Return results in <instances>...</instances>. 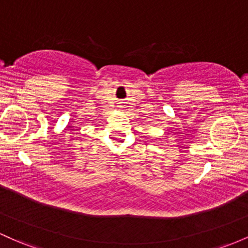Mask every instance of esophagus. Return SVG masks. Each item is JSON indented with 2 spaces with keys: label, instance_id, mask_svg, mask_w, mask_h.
I'll return each instance as SVG.
<instances>
[{
  "label": "esophagus",
  "instance_id": "34e87169",
  "mask_svg": "<svg viewBox=\"0 0 248 248\" xmlns=\"http://www.w3.org/2000/svg\"><path fill=\"white\" fill-rule=\"evenodd\" d=\"M119 108H120V110H124V105H121V106H119Z\"/></svg>",
  "mask_w": 248,
  "mask_h": 248
}]
</instances>
